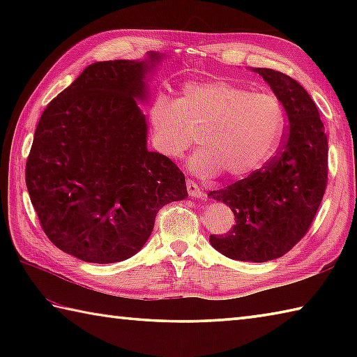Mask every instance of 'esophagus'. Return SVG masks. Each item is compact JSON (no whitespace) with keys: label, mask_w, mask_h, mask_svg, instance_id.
<instances>
[{"label":"esophagus","mask_w":357,"mask_h":357,"mask_svg":"<svg viewBox=\"0 0 357 357\" xmlns=\"http://www.w3.org/2000/svg\"><path fill=\"white\" fill-rule=\"evenodd\" d=\"M185 185H187V192H188V195L192 196V198H204V193L201 190V187L196 183H193V181L187 179Z\"/></svg>","instance_id":"34e87169"}]
</instances>
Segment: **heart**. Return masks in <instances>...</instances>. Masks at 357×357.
Listing matches in <instances>:
<instances>
[{"label": "heart", "instance_id": "obj_1", "mask_svg": "<svg viewBox=\"0 0 357 357\" xmlns=\"http://www.w3.org/2000/svg\"><path fill=\"white\" fill-rule=\"evenodd\" d=\"M153 144L167 158H179L196 141L190 159L201 176L225 172L242 179L270 161L284 138L287 113L273 93H255L225 81L190 82L176 101L158 96L149 109Z\"/></svg>", "mask_w": 357, "mask_h": 357}]
</instances>
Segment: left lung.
<instances>
[{
	"instance_id": "obj_1",
	"label": "left lung",
	"mask_w": 357,
	"mask_h": 357,
	"mask_svg": "<svg viewBox=\"0 0 357 357\" xmlns=\"http://www.w3.org/2000/svg\"><path fill=\"white\" fill-rule=\"evenodd\" d=\"M259 73L284 104L288 133L278 155L250 176L208 196L233 211L236 224L210 244L230 259L267 262L284 256L308 231L328 179V141L312 96L271 69Z\"/></svg>"
}]
</instances>
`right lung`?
<instances>
[{"label": "right lung", "instance_id": "right-lung-1", "mask_svg": "<svg viewBox=\"0 0 357 357\" xmlns=\"http://www.w3.org/2000/svg\"><path fill=\"white\" fill-rule=\"evenodd\" d=\"M115 59L86 67L36 126L26 185L52 244L84 262L136 255L165 204L187 198L184 173L147 150V75L161 61Z\"/></svg>", "mask_w": 357, "mask_h": 357}]
</instances>
